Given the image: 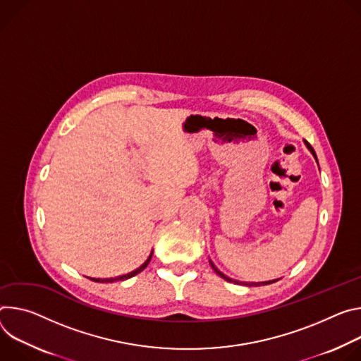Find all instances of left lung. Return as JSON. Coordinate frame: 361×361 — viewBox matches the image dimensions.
I'll use <instances>...</instances> for the list:
<instances>
[{"label":"left lung","instance_id":"8db88e82","mask_svg":"<svg viewBox=\"0 0 361 361\" xmlns=\"http://www.w3.org/2000/svg\"><path fill=\"white\" fill-rule=\"evenodd\" d=\"M304 145L307 146V149L311 152V154L314 156V159H315V162L318 164V159H317V154H315V152H314V149L311 147V145L307 142V140H304ZM209 265L212 267V269L221 276V278H224L225 281H228V283H233V284H239V286H247V287H259V286H268V284H272V283H276L278 279H269V281H262V283H245V281H238V279H232V278H229L228 275H225L224 272H221L216 267H215V264L212 262V259H209Z\"/></svg>","mask_w":361,"mask_h":361}]
</instances>
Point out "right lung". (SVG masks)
I'll return each mask as SVG.
<instances>
[{
    "mask_svg": "<svg viewBox=\"0 0 361 361\" xmlns=\"http://www.w3.org/2000/svg\"><path fill=\"white\" fill-rule=\"evenodd\" d=\"M152 255H153V251L149 254L147 259H146V261H145L139 268L133 269L132 272H128V274H123V275H118V276H114V278H90V276H89V279H93L94 283H116V281H125V279H129V278H132V276L137 275L139 272H142V271L147 267V264L150 262Z\"/></svg>",
    "mask_w": 361,
    "mask_h": 361,
    "instance_id": "add662e5",
    "label": "right lung"
}]
</instances>
